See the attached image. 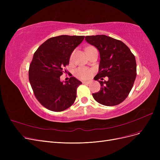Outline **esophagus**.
Segmentation results:
<instances>
[{
    "label": "esophagus",
    "mask_w": 160,
    "mask_h": 160,
    "mask_svg": "<svg viewBox=\"0 0 160 160\" xmlns=\"http://www.w3.org/2000/svg\"><path fill=\"white\" fill-rule=\"evenodd\" d=\"M82 83L83 84H89L91 83V81H82Z\"/></svg>",
    "instance_id": "34e87169"
}]
</instances>
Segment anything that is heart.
<instances>
[{"label": "heart", "mask_w": 160, "mask_h": 160, "mask_svg": "<svg viewBox=\"0 0 160 160\" xmlns=\"http://www.w3.org/2000/svg\"><path fill=\"white\" fill-rule=\"evenodd\" d=\"M75 75L79 79H87L91 77V71L85 67H80L75 71Z\"/></svg>", "instance_id": "obj_1"}]
</instances>
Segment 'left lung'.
Returning <instances> with one entry per match:
<instances>
[{
	"mask_svg": "<svg viewBox=\"0 0 160 160\" xmlns=\"http://www.w3.org/2000/svg\"><path fill=\"white\" fill-rule=\"evenodd\" d=\"M90 45L98 49L100 54L99 72L95 80L101 85L99 91L93 93L94 99L105 106L117 105L127 98L137 75L136 61L129 47L122 41L101 35L85 37Z\"/></svg>",
	"mask_w": 160,
	"mask_h": 160,
	"instance_id": "left-lung-1",
	"label": "left lung"
}]
</instances>
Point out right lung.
I'll return each instance as SVG.
<instances>
[{
	"label": "right lung",
	"instance_id": "1",
	"mask_svg": "<svg viewBox=\"0 0 160 160\" xmlns=\"http://www.w3.org/2000/svg\"><path fill=\"white\" fill-rule=\"evenodd\" d=\"M84 38L75 35L52 37L34 53L28 79L37 99L47 109L59 112L75 102L77 88L82 83L74 77L63 83L60 76L64 72V67L69 63L72 52Z\"/></svg>",
	"mask_w": 160,
	"mask_h": 160
}]
</instances>
